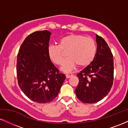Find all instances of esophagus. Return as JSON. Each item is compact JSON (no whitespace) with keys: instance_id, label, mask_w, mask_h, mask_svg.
I'll return each instance as SVG.
<instances>
[{"instance_id":"34e87169","label":"esophagus","mask_w":128,"mask_h":128,"mask_svg":"<svg viewBox=\"0 0 128 128\" xmlns=\"http://www.w3.org/2000/svg\"><path fill=\"white\" fill-rule=\"evenodd\" d=\"M72 75H69V74H66V78L67 79H68V78H70V77H72Z\"/></svg>"}]
</instances>
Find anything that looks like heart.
<instances>
[{
    "mask_svg": "<svg viewBox=\"0 0 128 128\" xmlns=\"http://www.w3.org/2000/svg\"><path fill=\"white\" fill-rule=\"evenodd\" d=\"M68 58L63 62L61 70L68 73L74 70L78 64L86 67L92 62L96 55L97 45L94 39L82 35L70 34L60 40L59 45H50L48 49L49 59L56 65L64 60V52Z\"/></svg>",
    "mask_w": 128,
    "mask_h": 128,
    "instance_id": "heart-1",
    "label": "heart"
}]
</instances>
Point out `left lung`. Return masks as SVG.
<instances>
[{
  "label": "left lung",
  "instance_id": "left-lung-1",
  "mask_svg": "<svg viewBox=\"0 0 128 128\" xmlns=\"http://www.w3.org/2000/svg\"><path fill=\"white\" fill-rule=\"evenodd\" d=\"M96 55L92 62L77 74L79 84L75 90L77 98L86 104L102 100L111 90L114 80V60L108 44L96 35Z\"/></svg>",
  "mask_w": 128,
  "mask_h": 128
}]
</instances>
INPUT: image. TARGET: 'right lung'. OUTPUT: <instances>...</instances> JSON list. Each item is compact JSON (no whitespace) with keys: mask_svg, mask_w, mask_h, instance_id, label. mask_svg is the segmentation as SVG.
I'll list each match as a JSON object with an SVG mask.
<instances>
[{"mask_svg":"<svg viewBox=\"0 0 128 128\" xmlns=\"http://www.w3.org/2000/svg\"><path fill=\"white\" fill-rule=\"evenodd\" d=\"M48 30L29 35L20 46L17 59V76L20 89L34 102L46 104L58 96L66 79L53 64L48 54Z\"/></svg>","mask_w":128,"mask_h":128,"instance_id":"right-lung-1","label":"right lung"}]
</instances>
